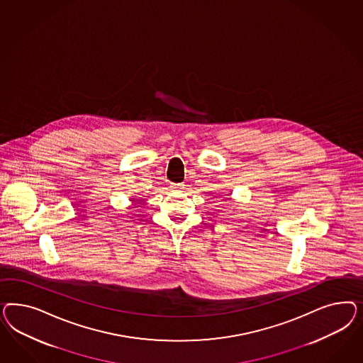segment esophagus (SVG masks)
Here are the masks:
<instances>
[{
  "label": "esophagus",
  "instance_id": "obj_1",
  "mask_svg": "<svg viewBox=\"0 0 363 363\" xmlns=\"http://www.w3.org/2000/svg\"><path fill=\"white\" fill-rule=\"evenodd\" d=\"M170 189H172L174 193H179V191H184L185 185H184V184H172Z\"/></svg>",
  "mask_w": 363,
  "mask_h": 363
}]
</instances>
